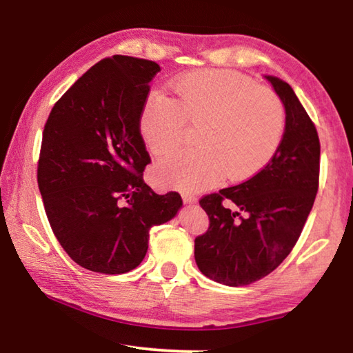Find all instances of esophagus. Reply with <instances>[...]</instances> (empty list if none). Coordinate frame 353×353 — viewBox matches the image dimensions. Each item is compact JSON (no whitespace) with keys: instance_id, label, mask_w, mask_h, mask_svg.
Returning <instances> with one entry per match:
<instances>
[{"instance_id":"esophagus-1","label":"esophagus","mask_w":353,"mask_h":353,"mask_svg":"<svg viewBox=\"0 0 353 353\" xmlns=\"http://www.w3.org/2000/svg\"><path fill=\"white\" fill-rule=\"evenodd\" d=\"M182 199L185 204H193V202H196V196L191 193H182Z\"/></svg>"}]
</instances>
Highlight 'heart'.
Segmentation results:
<instances>
[{
    "instance_id": "heart-1",
    "label": "heart",
    "mask_w": 353,
    "mask_h": 353,
    "mask_svg": "<svg viewBox=\"0 0 353 353\" xmlns=\"http://www.w3.org/2000/svg\"><path fill=\"white\" fill-rule=\"evenodd\" d=\"M176 98L152 92L140 132L159 157L170 155L194 126L196 148L157 166L162 182L179 190L210 187L221 177L246 179L271 162L282 143L286 112L279 94L235 71H191L172 82Z\"/></svg>"
}]
</instances>
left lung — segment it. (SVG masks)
<instances>
[{
	"label": "left lung",
	"instance_id": "1",
	"mask_svg": "<svg viewBox=\"0 0 353 353\" xmlns=\"http://www.w3.org/2000/svg\"><path fill=\"white\" fill-rule=\"evenodd\" d=\"M286 112L283 139L265 168L248 181L202 196L208 229L196 236L199 271L227 286L266 277L290 255L319 188L318 130L288 83L266 76Z\"/></svg>",
	"mask_w": 353,
	"mask_h": 353
}]
</instances>
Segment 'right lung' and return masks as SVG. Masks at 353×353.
Wrapping results in <instances>:
<instances>
[{"label": "right lung", "instance_id": "add662e5", "mask_svg": "<svg viewBox=\"0 0 353 353\" xmlns=\"http://www.w3.org/2000/svg\"><path fill=\"white\" fill-rule=\"evenodd\" d=\"M152 61L105 57L52 107L37 163L48 221L65 252L99 274L135 270L148 252L149 229L182 205L181 194L154 193L143 181L151 163L140 132Z\"/></svg>", "mask_w": 353, "mask_h": 353}]
</instances>
